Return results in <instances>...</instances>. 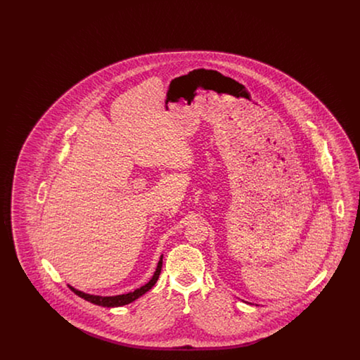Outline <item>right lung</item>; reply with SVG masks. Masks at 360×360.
<instances>
[{
	"instance_id": "add662e5",
	"label": "right lung",
	"mask_w": 360,
	"mask_h": 360,
	"mask_svg": "<svg viewBox=\"0 0 360 360\" xmlns=\"http://www.w3.org/2000/svg\"><path fill=\"white\" fill-rule=\"evenodd\" d=\"M162 264H163V255L160 257L159 262H158V266H156V270H155L153 278H151L146 285H143L141 288H139L136 290L129 291V292H127V294L103 297V295H94V294H87V292H84V291L77 290V289H74V288L70 286V285L69 288L71 289V291H74L78 297L84 298L86 301L94 304V305L103 307V308H117V307H122V305H127V304L134 302L139 297H141L143 294H146L147 291L150 290V289L154 286L155 283H156V281H158V278H159V275H160Z\"/></svg>"
}]
</instances>
